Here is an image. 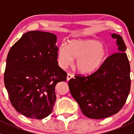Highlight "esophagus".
Wrapping results in <instances>:
<instances>
[{
	"label": "esophagus",
	"mask_w": 134,
	"mask_h": 134,
	"mask_svg": "<svg viewBox=\"0 0 134 134\" xmlns=\"http://www.w3.org/2000/svg\"><path fill=\"white\" fill-rule=\"evenodd\" d=\"M72 78H73V75L72 74H71V73H67V80L69 81L71 79H72Z\"/></svg>",
	"instance_id": "1"
}]
</instances>
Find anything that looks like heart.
Returning a JSON list of instances; mask_svg holds the SVG:
<instances>
[{
  "label": "heart",
  "instance_id": "heart-1",
  "mask_svg": "<svg viewBox=\"0 0 134 134\" xmlns=\"http://www.w3.org/2000/svg\"><path fill=\"white\" fill-rule=\"evenodd\" d=\"M108 55V47L99 41L91 38L71 39L67 45H60L57 61L60 67L66 68L76 59L75 67L78 71L83 75H91L102 65Z\"/></svg>",
  "mask_w": 134,
  "mask_h": 134
}]
</instances>
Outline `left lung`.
I'll return each mask as SVG.
<instances>
[{
  "instance_id": "obj_1",
  "label": "left lung",
  "mask_w": 134,
  "mask_h": 134,
  "mask_svg": "<svg viewBox=\"0 0 134 134\" xmlns=\"http://www.w3.org/2000/svg\"><path fill=\"white\" fill-rule=\"evenodd\" d=\"M118 53L105 59L97 71L86 77L75 76L69 81L72 97L82 113L91 119H103L117 114L126 103L130 91V65L126 44L115 33Z\"/></svg>"
}]
</instances>
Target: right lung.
<instances>
[{"instance_id":"add662e5","label":"right lung","mask_w":134,"mask_h":134,"mask_svg":"<svg viewBox=\"0 0 134 134\" xmlns=\"http://www.w3.org/2000/svg\"><path fill=\"white\" fill-rule=\"evenodd\" d=\"M51 32H26L7 55L4 85L14 108L20 114L41 120L50 115L56 100L57 83L67 73L58 65L56 43Z\"/></svg>"}]
</instances>
